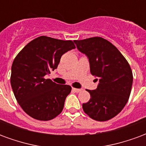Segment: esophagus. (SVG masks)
<instances>
[{
  "label": "esophagus",
  "instance_id": "1",
  "mask_svg": "<svg viewBox=\"0 0 146 146\" xmlns=\"http://www.w3.org/2000/svg\"><path fill=\"white\" fill-rule=\"evenodd\" d=\"M72 90H74L76 93H79L80 91H82V89H76V88H72Z\"/></svg>",
  "mask_w": 146,
  "mask_h": 146
}]
</instances>
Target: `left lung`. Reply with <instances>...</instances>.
<instances>
[{
	"mask_svg": "<svg viewBox=\"0 0 146 146\" xmlns=\"http://www.w3.org/2000/svg\"><path fill=\"white\" fill-rule=\"evenodd\" d=\"M77 48L86 55L90 73L98 77V88L87 90L90 99L82 104L86 114L97 121H107L118 115L127 103L133 74L127 60L118 48L101 37L75 40Z\"/></svg>",
	"mask_w": 146,
	"mask_h": 146,
	"instance_id": "obj_1",
	"label": "left lung"
}]
</instances>
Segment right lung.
Here are the masks:
<instances>
[{
	"instance_id": "1",
	"label": "right lung",
	"mask_w": 146,
	"mask_h": 146,
	"mask_svg": "<svg viewBox=\"0 0 146 146\" xmlns=\"http://www.w3.org/2000/svg\"><path fill=\"white\" fill-rule=\"evenodd\" d=\"M75 48L70 40L41 36L29 42L15 56L11 86L17 102L31 117L47 121L62 111L71 87L56 84L45 76L57 68L62 55Z\"/></svg>"
}]
</instances>
